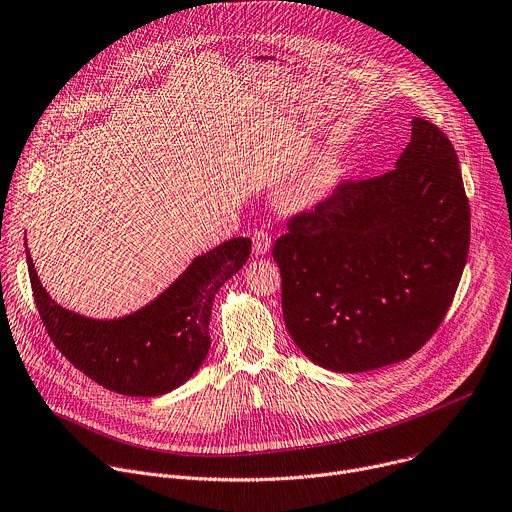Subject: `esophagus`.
Segmentation results:
<instances>
[{
  "instance_id": "34e87169",
  "label": "esophagus",
  "mask_w": 512,
  "mask_h": 512,
  "mask_svg": "<svg viewBox=\"0 0 512 512\" xmlns=\"http://www.w3.org/2000/svg\"><path fill=\"white\" fill-rule=\"evenodd\" d=\"M252 248L256 256H264L270 250V236L264 230H256L252 234Z\"/></svg>"
}]
</instances>
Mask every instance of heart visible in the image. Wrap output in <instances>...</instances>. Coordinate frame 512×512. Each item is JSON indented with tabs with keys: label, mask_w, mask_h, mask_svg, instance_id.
<instances>
[{
	"label": "heart",
	"mask_w": 512,
	"mask_h": 512,
	"mask_svg": "<svg viewBox=\"0 0 512 512\" xmlns=\"http://www.w3.org/2000/svg\"><path fill=\"white\" fill-rule=\"evenodd\" d=\"M345 165L337 155L319 157L309 169H306L296 183L284 193L282 206L288 214H302L317 210L333 195Z\"/></svg>",
	"instance_id": "heart-1"
}]
</instances>
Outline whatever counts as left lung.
Masks as SVG:
<instances>
[{
  "label": "left lung",
  "mask_w": 512,
  "mask_h": 512,
  "mask_svg": "<svg viewBox=\"0 0 512 512\" xmlns=\"http://www.w3.org/2000/svg\"><path fill=\"white\" fill-rule=\"evenodd\" d=\"M468 246L458 155L416 117L395 169L339 185L276 240L284 325L306 357L335 373L405 361L450 309Z\"/></svg>",
  "instance_id": "obj_1"
}]
</instances>
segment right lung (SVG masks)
I'll list each match as a JSON object with an SVG mask.
<instances>
[{"label": "right lung", "mask_w": 512, "mask_h": 512, "mask_svg": "<svg viewBox=\"0 0 512 512\" xmlns=\"http://www.w3.org/2000/svg\"><path fill=\"white\" fill-rule=\"evenodd\" d=\"M250 250V238H232L195 256L159 296L117 319L64 309L42 286L30 250L26 260L40 319L60 353L102 387L155 397L183 385L206 361L214 298Z\"/></svg>", "instance_id": "obj_1"}]
</instances>
